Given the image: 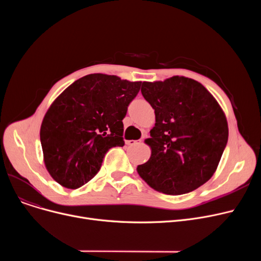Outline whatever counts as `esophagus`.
<instances>
[{
    "label": "esophagus",
    "instance_id": "obj_1",
    "mask_svg": "<svg viewBox=\"0 0 261 261\" xmlns=\"http://www.w3.org/2000/svg\"><path fill=\"white\" fill-rule=\"evenodd\" d=\"M139 143V141H134V140H130V141H126V144L128 146H133V145H136Z\"/></svg>",
    "mask_w": 261,
    "mask_h": 261
}]
</instances>
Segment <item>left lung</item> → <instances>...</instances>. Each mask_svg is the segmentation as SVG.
<instances>
[{"label": "left lung", "instance_id": "obj_1", "mask_svg": "<svg viewBox=\"0 0 261 261\" xmlns=\"http://www.w3.org/2000/svg\"><path fill=\"white\" fill-rule=\"evenodd\" d=\"M141 91L154 109L155 125L145 141L151 156L136 170L160 193H190L213 176L226 147L222 109L200 82L186 77L145 81Z\"/></svg>", "mask_w": 261, "mask_h": 261}]
</instances>
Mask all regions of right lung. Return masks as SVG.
<instances>
[{"label": "right lung", "instance_id": "add662e5", "mask_svg": "<svg viewBox=\"0 0 261 261\" xmlns=\"http://www.w3.org/2000/svg\"><path fill=\"white\" fill-rule=\"evenodd\" d=\"M141 81L90 74L56 98L43 118L40 141L53 179L76 189L96 175L109 149L122 147V119Z\"/></svg>", "mask_w": 261, "mask_h": 261}]
</instances>
